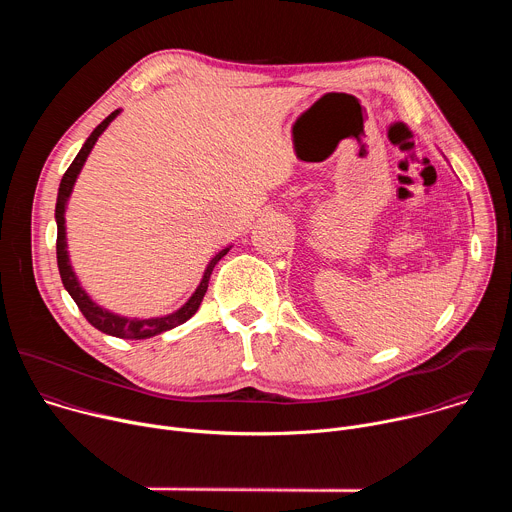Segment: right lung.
I'll return each mask as SVG.
<instances>
[{"label":"right lung","mask_w":512,"mask_h":512,"mask_svg":"<svg viewBox=\"0 0 512 512\" xmlns=\"http://www.w3.org/2000/svg\"><path fill=\"white\" fill-rule=\"evenodd\" d=\"M119 109L113 111L107 119H103L95 131L89 135V139L85 141V145L81 148V152L77 154V158L72 160V164L68 166V170L64 172L62 180H60V188H58V198H56V227H58V235H56V261H58V271H60V279H62V285L66 287V291L70 294V298L77 302L79 310L83 312V316L89 320V324H93L97 330L105 332V334H111V336H117V338H127V340H141V338H152L156 334H162L166 330H172L180 324H184L188 318H192L196 314V310L200 308V302L206 294L208 289V279H210V273L214 269V265L221 261L227 253H229V247L223 249L218 255L212 257V261L208 263L204 275H202V281L200 285L196 287V291L192 294V298L180 308L176 310L174 314L170 316H164V318H150V320H137V318H121V316H115L103 308H99L87 294L85 289L81 287V283L77 281V275L75 271H72L70 263H68V253H66V229H64V208H66V200L72 192V186H75L77 182V176L87 160V156L91 154L95 141L99 139V135L107 129V125L117 117Z\"/></svg>","instance_id":"1"}]
</instances>
